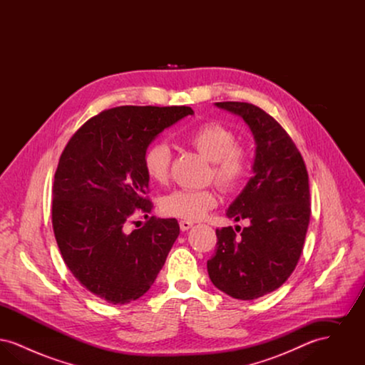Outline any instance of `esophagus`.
Instances as JSON below:
<instances>
[{"mask_svg":"<svg viewBox=\"0 0 365 365\" xmlns=\"http://www.w3.org/2000/svg\"><path fill=\"white\" fill-rule=\"evenodd\" d=\"M179 226H180L182 231H187V230H190L191 227H192V223L189 222V220H180Z\"/></svg>","mask_w":365,"mask_h":365,"instance_id":"1","label":"esophagus"}]
</instances>
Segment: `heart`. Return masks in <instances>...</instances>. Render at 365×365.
Listing matches in <instances>:
<instances>
[{"label": "heart", "mask_w": 365, "mask_h": 365, "mask_svg": "<svg viewBox=\"0 0 365 365\" xmlns=\"http://www.w3.org/2000/svg\"><path fill=\"white\" fill-rule=\"evenodd\" d=\"M185 140L201 156L213 163V176L225 189H234L247 171V160L237 149L231 130L219 123H207L185 135ZM171 150L163 142L152 143L143 153V170L155 183H165L170 176ZM217 205L212 190H176L161 200V210L183 220H200Z\"/></svg>", "instance_id": "1"}]
</instances>
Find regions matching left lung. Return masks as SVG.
I'll use <instances>...</instances> for the list:
<instances>
[{
	"label": "left lung",
	"mask_w": 365,
	"mask_h": 365,
	"mask_svg": "<svg viewBox=\"0 0 365 365\" xmlns=\"http://www.w3.org/2000/svg\"><path fill=\"white\" fill-rule=\"evenodd\" d=\"M247 124L256 145L253 176L227 209L246 220L240 237L216 230L217 247L209 278L223 293L256 299L280 287L294 271L309 225V179L294 142L272 116L247 103H216Z\"/></svg>",
	"instance_id": "obj_1"
}]
</instances>
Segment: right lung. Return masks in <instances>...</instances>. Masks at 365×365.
I'll list each match as a JSON object with an SVG mask.
<instances>
[{"mask_svg": "<svg viewBox=\"0 0 365 365\" xmlns=\"http://www.w3.org/2000/svg\"><path fill=\"white\" fill-rule=\"evenodd\" d=\"M189 115L190 106L112 108L87 120L61 153L53 183L54 237L72 275L105 302L123 305L145 294L179 235L175 219L152 216L131 232L125 223L137 208L152 210L145 150Z\"/></svg>", "mask_w": 365, "mask_h": 365, "instance_id": "1", "label": "right lung"}]
</instances>
